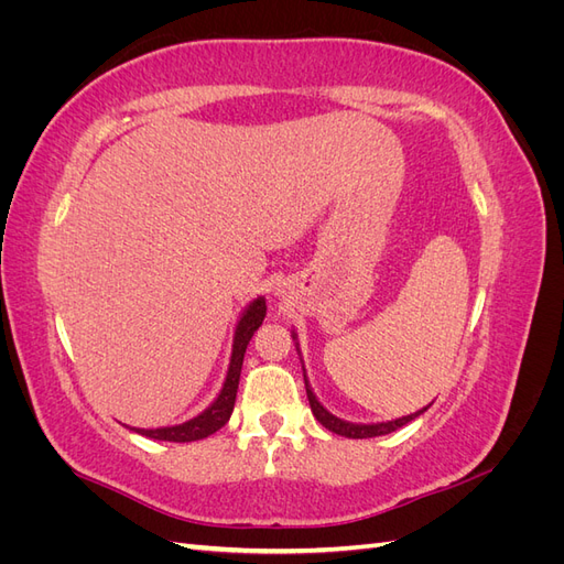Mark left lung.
<instances>
[{
  "instance_id": "left-lung-1",
  "label": "left lung",
  "mask_w": 564,
  "mask_h": 564,
  "mask_svg": "<svg viewBox=\"0 0 564 564\" xmlns=\"http://www.w3.org/2000/svg\"><path fill=\"white\" fill-rule=\"evenodd\" d=\"M292 338L296 340V332H292ZM296 350H299V355H301V348H299V340H296ZM301 367H303V360H301ZM303 381H305V392H308V402H311V412H313V416L324 425V429L327 431H332V433H336V435H344V437H352V440H362V437H379V435H388V433H392V431H398V429H402V425H406L409 421H414L416 416H421L425 409L429 406H423V409H419V412H414V414H409V416H402V419H392V421H379V423H352V421H344V419H338V416H334L327 406H324L319 400H317V395L313 392V386H311V381H308V377H305V367H303Z\"/></svg>"
}]
</instances>
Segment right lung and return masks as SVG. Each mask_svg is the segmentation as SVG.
<instances>
[{"mask_svg": "<svg viewBox=\"0 0 564 564\" xmlns=\"http://www.w3.org/2000/svg\"><path fill=\"white\" fill-rule=\"evenodd\" d=\"M263 317H265V299L256 296L235 324L232 352H230V365L226 371L224 388H220L216 400L207 409H204V412H199L197 416L187 419L183 423H176V425H162V429H131V425H127V429L135 431L139 435H145L150 440H164V442H195V440H204V437L214 435L218 429H224L232 414V406H235L237 386H240V371H242L247 346H249L253 332L263 324Z\"/></svg>", "mask_w": 564, "mask_h": 564, "instance_id": "obj_1", "label": "right lung"}]
</instances>
